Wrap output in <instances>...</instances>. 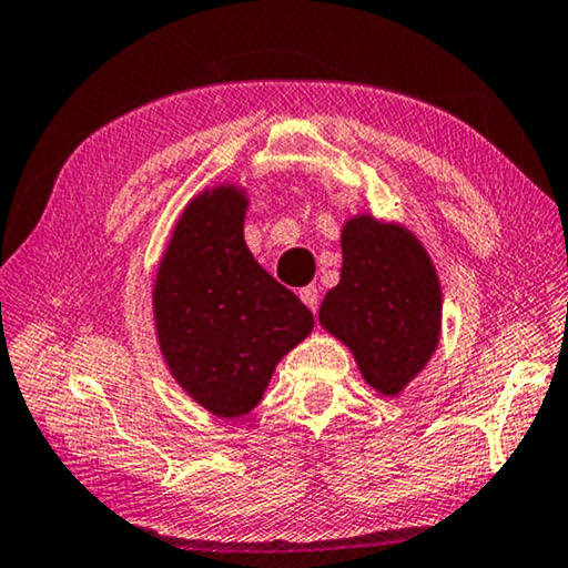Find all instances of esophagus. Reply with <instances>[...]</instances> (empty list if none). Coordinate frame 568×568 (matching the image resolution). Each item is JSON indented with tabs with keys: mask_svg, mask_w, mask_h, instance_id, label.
<instances>
[{
	"mask_svg": "<svg viewBox=\"0 0 568 568\" xmlns=\"http://www.w3.org/2000/svg\"><path fill=\"white\" fill-rule=\"evenodd\" d=\"M297 297H301V301H303L307 307H311L313 313L318 311V287H315V285L301 287V291H297Z\"/></svg>",
	"mask_w": 568,
	"mask_h": 568,
	"instance_id": "obj_1",
	"label": "esophagus"
}]
</instances>
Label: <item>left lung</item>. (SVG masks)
I'll list each match as a JSON object with an SVG mask.
<instances>
[{"label": "left lung", "mask_w": 568, "mask_h": 568, "mask_svg": "<svg viewBox=\"0 0 568 568\" xmlns=\"http://www.w3.org/2000/svg\"><path fill=\"white\" fill-rule=\"evenodd\" d=\"M341 250V281L323 297L318 321L353 353L373 390L398 398L438 348V271L413 230L371 213L345 220Z\"/></svg>", "instance_id": "1"}]
</instances>
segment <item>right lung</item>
<instances>
[{"instance_id": "1", "label": "right lung", "mask_w": 568, "mask_h": 568, "mask_svg": "<svg viewBox=\"0 0 568 568\" xmlns=\"http://www.w3.org/2000/svg\"><path fill=\"white\" fill-rule=\"evenodd\" d=\"M247 190L215 182L182 207L152 285V323L170 376L217 418L263 400L313 313L245 245Z\"/></svg>"}]
</instances>
